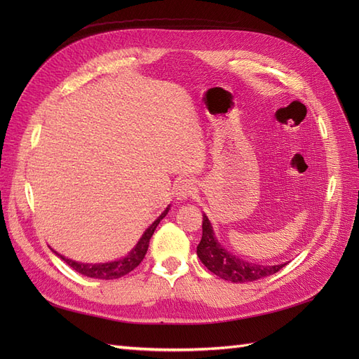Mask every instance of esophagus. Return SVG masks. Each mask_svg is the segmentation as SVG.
<instances>
[{"instance_id": "esophagus-1", "label": "esophagus", "mask_w": 359, "mask_h": 359, "mask_svg": "<svg viewBox=\"0 0 359 359\" xmlns=\"http://www.w3.org/2000/svg\"><path fill=\"white\" fill-rule=\"evenodd\" d=\"M194 191H196V186H194V182L191 180H180L175 186V194H177V199L178 201H186L189 198H191Z\"/></svg>"}]
</instances>
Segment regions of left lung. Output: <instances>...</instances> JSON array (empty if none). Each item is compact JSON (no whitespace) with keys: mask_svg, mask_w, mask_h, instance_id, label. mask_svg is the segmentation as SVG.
I'll list each match as a JSON object with an SVG mask.
<instances>
[{"mask_svg":"<svg viewBox=\"0 0 359 359\" xmlns=\"http://www.w3.org/2000/svg\"><path fill=\"white\" fill-rule=\"evenodd\" d=\"M198 256L202 260V264L208 268L211 273L219 276L223 280L232 281V283H245V281H255L259 278L273 276L286 265L252 264L248 262V260H243L238 256L229 253L215 240L212 226L208 220V217L205 214L202 222V240L198 245Z\"/></svg>","mask_w":359,"mask_h":359,"instance_id":"8db88e82","label":"left lung"}]
</instances>
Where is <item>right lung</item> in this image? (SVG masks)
<instances>
[{
    "label": "right lung",
    "mask_w": 359,
    "mask_h": 359,
    "mask_svg": "<svg viewBox=\"0 0 359 359\" xmlns=\"http://www.w3.org/2000/svg\"><path fill=\"white\" fill-rule=\"evenodd\" d=\"M170 206L161 212V215L158 219L151 224L148 229L144 232L142 238L137 241V244L135 245V248L130 252L126 257L123 259H118L114 260V262H106V264H83V262H76V260L72 259H66L62 255L57 253L55 250H52L53 253H55L58 257H61L64 262H66L70 268H73L76 273H79L85 277H91V278H100V280H114V278H119L126 274H128L130 271H133L140 262H142L145 255H147V250L149 245V240L151 236H153L154 231L157 224L160 223V220L163 217H166L168 211H169Z\"/></svg>",
    "instance_id": "1"
}]
</instances>
